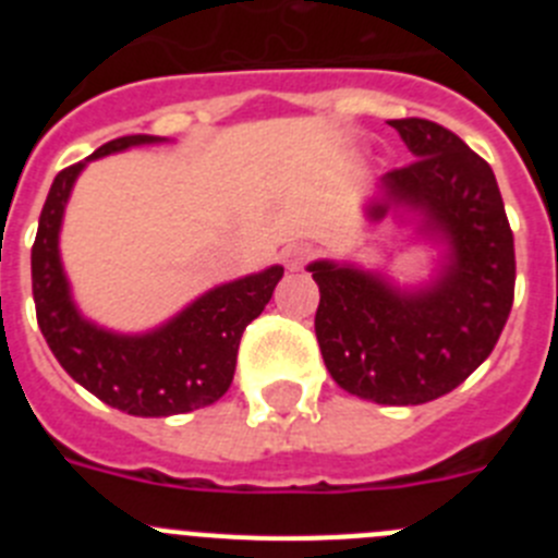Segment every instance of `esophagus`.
<instances>
[{
	"label": "esophagus",
	"instance_id": "obj_1",
	"mask_svg": "<svg viewBox=\"0 0 558 558\" xmlns=\"http://www.w3.org/2000/svg\"><path fill=\"white\" fill-rule=\"evenodd\" d=\"M310 259H313V248H310L307 243H290L288 248H284V265H288L290 270L304 268Z\"/></svg>",
	"mask_w": 558,
	"mask_h": 558
}]
</instances>
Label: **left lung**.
Returning a JSON list of instances; mask_svg holds the SVG:
<instances>
[{"mask_svg":"<svg viewBox=\"0 0 558 558\" xmlns=\"http://www.w3.org/2000/svg\"><path fill=\"white\" fill-rule=\"evenodd\" d=\"M388 125L416 159L383 179L377 209L418 211L445 259L413 290L318 259L307 268L322 290L315 335L343 391L377 405H422L461 386L495 349L514 302V234L495 172L456 133L418 117Z\"/></svg>","mask_w":558,"mask_h":558,"instance_id":"left-lung-1","label":"left lung"}]
</instances>
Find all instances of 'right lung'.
I'll list each match as a JSON object with an SVG mask.
<instances>
[{
  "label": "right lung",
  "instance_id": "1",
  "mask_svg": "<svg viewBox=\"0 0 558 558\" xmlns=\"http://www.w3.org/2000/svg\"><path fill=\"white\" fill-rule=\"evenodd\" d=\"M159 142L167 140L147 133L120 136L97 147L86 161ZM86 161L58 172L49 186L29 256L36 318L49 349L75 383L131 416H172L218 402L234 379L240 338L270 302L284 268L270 265L218 284L150 332L122 335L97 327L72 302L58 251L69 192Z\"/></svg>",
  "mask_w": 558,
  "mask_h": 558
}]
</instances>
